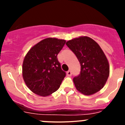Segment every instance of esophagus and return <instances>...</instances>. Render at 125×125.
I'll list each match as a JSON object with an SVG mask.
<instances>
[{
  "label": "esophagus",
  "instance_id": "34e87169",
  "mask_svg": "<svg viewBox=\"0 0 125 125\" xmlns=\"http://www.w3.org/2000/svg\"><path fill=\"white\" fill-rule=\"evenodd\" d=\"M67 75H68V76H71V75H72V72H71V71H70V70L68 71V72H67Z\"/></svg>",
  "mask_w": 125,
  "mask_h": 125
}]
</instances>
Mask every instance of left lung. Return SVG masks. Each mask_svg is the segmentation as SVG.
<instances>
[{"label": "left lung", "mask_w": 125, "mask_h": 125, "mask_svg": "<svg viewBox=\"0 0 125 125\" xmlns=\"http://www.w3.org/2000/svg\"><path fill=\"white\" fill-rule=\"evenodd\" d=\"M78 58L80 74L73 78L76 89L91 95L103 88L110 74L109 62L98 43L87 36L74 38L66 43Z\"/></svg>", "instance_id": "obj_1"}]
</instances>
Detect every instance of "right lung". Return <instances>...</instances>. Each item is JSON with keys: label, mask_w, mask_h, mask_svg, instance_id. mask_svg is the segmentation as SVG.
Segmentation results:
<instances>
[{"label": "right lung", "mask_w": 125, "mask_h": 125, "mask_svg": "<svg viewBox=\"0 0 125 125\" xmlns=\"http://www.w3.org/2000/svg\"><path fill=\"white\" fill-rule=\"evenodd\" d=\"M66 41L46 38L34 45L25 56L22 76L25 84L34 93L47 96L56 91L66 76L57 56Z\"/></svg>", "instance_id": "1"}]
</instances>
